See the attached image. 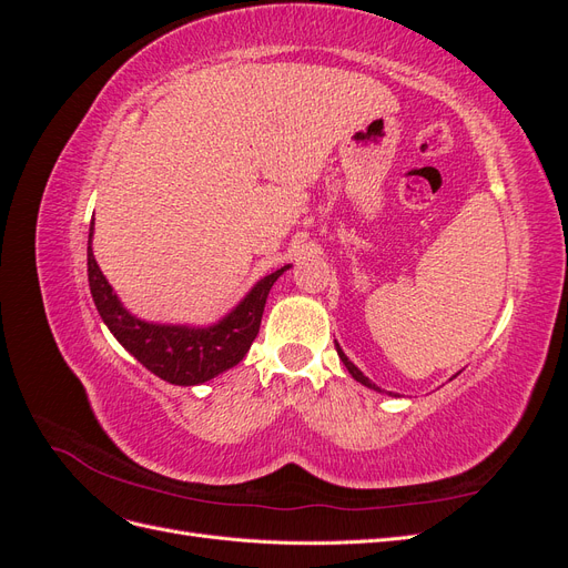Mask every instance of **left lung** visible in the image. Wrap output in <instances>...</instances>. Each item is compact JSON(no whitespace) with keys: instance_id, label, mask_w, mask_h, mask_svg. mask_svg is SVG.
Here are the masks:
<instances>
[{"instance_id":"1","label":"left lung","mask_w":568,"mask_h":568,"mask_svg":"<svg viewBox=\"0 0 568 568\" xmlns=\"http://www.w3.org/2000/svg\"><path fill=\"white\" fill-rule=\"evenodd\" d=\"M336 353H338V357H341V363H343V365H346V369L351 372V376H353V379H355V382H359V384H363V386H367V388H372V390H382L379 386H376V384H372V382L367 379V376H365L363 372H359V369H357V367H355V365L351 363V359L346 357V353H343V351H341V346H338V343H336Z\"/></svg>"}]
</instances>
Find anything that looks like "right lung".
<instances>
[{"label":"right lung","mask_w":568,"mask_h":568,"mask_svg":"<svg viewBox=\"0 0 568 568\" xmlns=\"http://www.w3.org/2000/svg\"><path fill=\"white\" fill-rule=\"evenodd\" d=\"M94 222L88 242V280L97 311L130 355L175 386H196L239 365L261 329L265 301L272 284L291 267L284 265L257 282L232 313L211 326L153 324L130 315L118 301L113 286L99 270L92 253Z\"/></svg>","instance_id":"right-lung-1"}]
</instances>
